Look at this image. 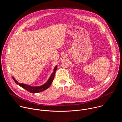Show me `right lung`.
Segmentation results:
<instances>
[{
  "mask_svg": "<svg viewBox=\"0 0 122 122\" xmlns=\"http://www.w3.org/2000/svg\"><path fill=\"white\" fill-rule=\"evenodd\" d=\"M57 65H56L54 69L53 72L51 74L48 80L47 81V82L45 83H44V84L41 85V86H30V85H29L27 84H25V83L18 82V81H17L13 77H12V78L16 84L19 85L21 87L25 89L26 90L29 92L30 93H40V92H42V91L45 90L46 89L48 88L50 86L52 82H53V81L54 80L55 75L56 74V71L57 69Z\"/></svg>",
  "mask_w": 122,
  "mask_h": 122,
  "instance_id": "1",
  "label": "right lung"
}]
</instances>
